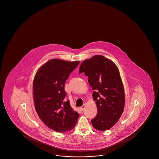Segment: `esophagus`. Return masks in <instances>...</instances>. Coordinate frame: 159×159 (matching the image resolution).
<instances>
[{
    "label": "esophagus",
    "instance_id": "34e87169",
    "mask_svg": "<svg viewBox=\"0 0 159 159\" xmlns=\"http://www.w3.org/2000/svg\"><path fill=\"white\" fill-rule=\"evenodd\" d=\"M85 107H86V105L84 104L83 105L82 107H80V110L81 111H83L84 110V109L85 108Z\"/></svg>",
    "mask_w": 159,
    "mask_h": 159
}]
</instances>
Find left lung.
Returning <instances> with one entry per match:
<instances>
[{"mask_svg":"<svg viewBox=\"0 0 159 159\" xmlns=\"http://www.w3.org/2000/svg\"><path fill=\"white\" fill-rule=\"evenodd\" d=\"M88 77L98 114L91 120L99 131L109 130L119 120L124 109L125 92L120 72L112 61L102 55H94L81 64L79 73Z\"/></svg>","mask_w":159,"mask_h":159,"instance_id":"left-lung-1","label":"left lung"}]
</instances>
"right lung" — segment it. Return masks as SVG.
Segmentation results:
<instances>
[{
	"mask_svg": "<svg viewBox=\"0 0 159 159\" xmlns=\"http://www.w3.org/2000/svg\"><path fill=\"white\" fill-rule=\"evenodd\" d=\"M80 63L53 59L38 70L33 83L35 109L48 128L59 133L72 130L79 115L73 110L64 90L65 81Z\"/></svg>",
	"mask_w": 159,
	"mask_h": 159,
	"instance_id": "right-lung-1",
	"label": "right lung"
}]
</instances>
